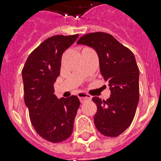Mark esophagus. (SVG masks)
I'll list each match as a JSON object with an SVG mask.
<instances>
[{"mask_svg":"<svg viewBox=\"0 0 161 161\" xmlns=\"http://www.w3.org/2000/svg\"><path fill=\"white\" fill-rule=\"evenodd\" d=\"M78 98L80 99V101L82 103L83 102H85L87 100H90L91 98H92V96L88 94V93H83V92H80V93H78Z\"/></svg>","mask_w":161,"mask_h":161,"instance_id":"1","label":"esophagus"}]
</instances>
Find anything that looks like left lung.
<instances>
[{
	"mask_svg": "<svg viewBox=\"0 0 161 161\" xmlns=\"http://www.w3.org/2000/svg\"><path fill=\"white\" fill-rule=\"evenodd\" d=\"M77 43L95 49L101 74L109 83V98H93L98 108L94 125L104 136L117 137L131 125L140 98V71L135 55L112 35L101 31L83 35Z\"/></svg>",
	"mask_w": 161,
	"mask_h": 161,
	"instance_id": "8db88e82",
	"label": "left lung"
}]
</instances>
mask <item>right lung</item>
<instances>
[{"label": "right lung", "mask_w": 161, "mask_h": 161, "mask_svg": "<svg viewBox=\"0 0 161 161\" xmlns=\"http://www.w3.org/2000/svg\"><path fill=\"white\" fill-rule=\"evenodd\" d=\"M78 36L56 35L46 39L31 52L21 71L24 101L31 125L49 142H63L70 137L80 106L77 96L58 99L53 87L60 74L63 53Z\"/></svg>", "instance_id": "add662e5"}]
</instances>
